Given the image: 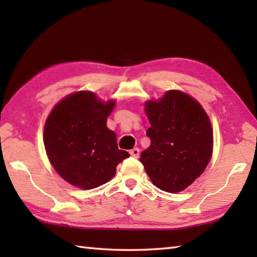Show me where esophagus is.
I'll return each instance as SVG.
<instances>
[{"label":"esophagus","mask_w":257,"mask_h":257,"mask_svg":"<svg viewBox=\"0 0 257 257\" xmlns=\"http://www.w3.org/2000/svg\"><path fill=\"white\" fill-rule=\"evenodd\" d=\"M129 154L132 157L134 158H139V155H140V150L138 148H134L129 151Z\"/></svg>","instance_id":"obj_1"}]
</instances>
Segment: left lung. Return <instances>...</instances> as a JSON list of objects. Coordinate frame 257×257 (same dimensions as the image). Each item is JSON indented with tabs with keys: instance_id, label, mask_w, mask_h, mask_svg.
Instances as JSON below:
<instances>
[{
	"instance_id": "obj_1",
	"label": "left lung",
	"mask_w": 257,
	"mask_h": 257,
	"mask_svg": "<svg viewBox=\"0 0 257 257\" xmlns=\"http://www.w3.org/2000/svg\"><path fill=\"white\" fill-rule=\"evenodd\" d=\"M151 144L140 161L162 191L181 192L204 172L213 154L211 120L201 103L181 90L145 102Z\"/></svg>"
}]
</instances>
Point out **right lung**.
<instances>
[{
    "label": "right lung",
    "instance_id": "1",
    "mask_svg": "<svg viewBox=\"0 0 257 257\" xmlns=\"http://www.w3.org/2000/svg\"><path fill=\"white\" fill-rule=\"evenodd\" d=\"M116 99L107 101L95 92L79 90L53 107L45 121L43 140L55 171L73 187L90 190L107 183L118 163L129 157L119 150L107 118Z\"/></svg>",
    "mask_w": 257,
    "mask_h": 257
}]
</instances>
